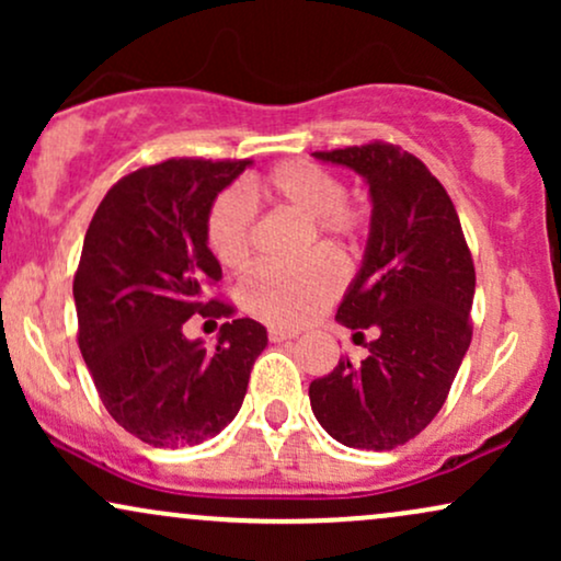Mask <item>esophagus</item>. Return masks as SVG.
I'll list each match as a JSON object with an SVG mask.
<instances>
[{"label":"esophagus","mask_w":561,"mask_h":561,"mask_svg":"<svg viewBox=\"0 0 561 561\" xmlns=\"http://www.w3.org/2000/svg\"><path fill=\"white\" fill-rule=\"evenodd\" d=\"M295 337H298L295 330H282V327H272V330H268V340H272V343H287V340Z\"/></svg>","instance_id":"1"}]
</instances>
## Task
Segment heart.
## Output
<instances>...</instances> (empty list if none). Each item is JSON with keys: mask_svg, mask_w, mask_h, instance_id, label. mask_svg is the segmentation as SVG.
<instances>
[{"mask_svg": "<svg viewBox=\"0 0 561 561\" xmlns=\"http://www.w3.org/2000/svg\"><path fill=\"white\" fill-rule=\"evenodd\" d=\"M268 203L306 218L321 248L345 253L362 229V210L347 205L340 179L308 160H289L255 184ZM253 210L240 192L216 197L208 218V240L224 266H242L250 255ZM311 244V237H308ZM343 276L327 255H308L295 266H261L240 285V302L255 319L276 327H300L337 295Z\"/></svg>", "mask_w": 561, "mask_h": 561, "instance_id": "1", "label": "heart"}]
</instances>
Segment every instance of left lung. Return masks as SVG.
Returning a JSON list of instances; mask_svg holds the SVG:
<instances>
[{"label": "left lung", "instance_id": "8db88e82", "mask_svg": "<svg viewBox=\"0 0 561 561\" xmlns=\"http://www.w3.org/2000/svg\"><path fill=\"white\" fill-rule=\"evenodd\" d=\"M313 158L356 171L369 186L362 268L334 319L353 340L377 334L362 364L345 358L313 379L311 411L343 446L390 450L435 420L465 362L472 255L448 192L422 160L379 141Z\"/></svg>", "mask_w": 561, "mask_h": 561}]
</instances>
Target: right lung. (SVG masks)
Listing matches in <instances>:
<instances>
[{"label":"right lung","instance_id":"obj_1","mask_svg":"<svg viewBox=\"0 0 561 561\" xmlns=\"http://www.w3.org/2000/svg\"><path fill=\"white\" fill-rule=\"evenodd\" d=\"M253 160H165L107 192L83 237L73 279L79 347L96 392L126 433L156 448L199 446L234 420L266 327L231 319L216 345L190 340L192 313L231 317L205 302L221 279L208 248L216 197Z\"/></svg>","mask_w":561,"mask_h":561}]
</instances>
